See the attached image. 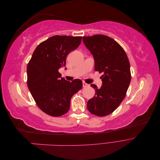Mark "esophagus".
Listing matches in <instances>:
<instances>
[{
	"label": "esophagus",
	"mask_w": 160,
	"mask_h": 160,
	"mask_svg": "<svg viewBox=\"0 0 160 160\" xmlns=\"http://www.w3.org/2000/svg\"><path fill=\"white\" fill-rule=\"evenodd\" d=\"M88 86H89V85L88 83H85V82H83V88H87V87H88Z\"/></svg>",
	"instance_id": "esophagus-1"
}]
</instances>
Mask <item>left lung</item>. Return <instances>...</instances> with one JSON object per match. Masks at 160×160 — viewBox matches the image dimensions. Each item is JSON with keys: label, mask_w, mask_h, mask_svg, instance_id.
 I'll list each match as a JSON object with an SVG mask.
<instances>
[{"label": "left lung", "mask_w": 160, "mask_h": 160, "mask_svg": "<svg viewBox=\"0 0 160 160\" xmlns=\"http://www.w3.org/2000/svg\"><path fill=\"white\" fill-rule=\"evenodd\" d=\"M86 47L93 55L95 71L103 72L102 86L95 89V95L88 101L89 112L99 117L109 115L125 98L131 81L129 61L119 43L103 35L83 37Z\"/></svg>", "instance_id": "left-lung-1"}]
</instances>
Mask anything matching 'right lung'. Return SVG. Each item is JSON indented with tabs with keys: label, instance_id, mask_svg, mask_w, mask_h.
<instances>
[{
	"label": "right lung",
	"instance_id": "add662e5",
	"mask_svg": "<svg viewBox=\"0 0 160 160\" xmlns=\"http://www.w3.org/2000/svg\"><path fill=\"white\" fill-rule=\"evenodd\" d=\"M81 37L55 35L41 42L27 65V85L36 104L43 112L59 117L68 112L72 96L83 87L80 79L71 82L61 77L59 69L76 49Z\"/></svg>",
	"mask_w": 160,
	"mask_h": 160
}]
</instances>
